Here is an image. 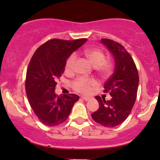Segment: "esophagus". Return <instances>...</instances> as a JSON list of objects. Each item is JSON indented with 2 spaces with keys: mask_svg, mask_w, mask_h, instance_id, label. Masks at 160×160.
<instances>
[{
  "mask_svg": "<svg viewBox=\"0 0 160 160\" xmlns=\"http://www.w3.org/2000/svg\"><path fill=\"white\" fill-rule=\"evenodd\" d=\"M81 98H82V99H83V100H84L85 101H89V100L90 99V98H89V97H84V96H82V97H81Z\"/></svg>",
  "mask_w": 160,
  "mask_h": 160,
  "instance_id": "obj_1",
  "label": "esophagus"
}]
</instances>
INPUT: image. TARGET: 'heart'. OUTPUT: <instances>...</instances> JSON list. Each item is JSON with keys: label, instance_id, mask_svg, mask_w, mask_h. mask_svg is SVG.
<instances>
[{"label": "heart", "instance_id": "heart-1", "mask_svg": "<svg viewBox=\"0 0 160 160\" xmlns=\"http://www.w3.org/2000/svg\"><path fill=\"white\" fill-rule=\"evenodd\" d=\"M85 55L89 59L92 64L97 67L98 72L102 77H106L111 73L113 70V65L111 61L105 60V55L104 52L98 48H90L84 51ZM77 56L72 53L67 59L66 62L65 68L67 71H72L73 69ZM97 85L96 80L93 79H88L85 77H78L72 83V87L74 90L78 93H89L92 87Z\"/></svg>", "mask_w": 160, "mask_h": 160}]
</instances>
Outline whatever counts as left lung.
<instances>
[{"mask_svg": "<svg viewBox=\"0 0 160 160\" xmlns=\"http://www.w3.org/2000/svg\"><path fill=\"white\" fill-rule=\"evenodd\" d=\"M101 42L112 53L115 62L114 72L104 85V93L109 92L112 98L105 101L95 97L99 108L91 116L97 123L112 128L129 115L136 100L139 78L135 62L123 46L108 38H101Z\"/></svg>", "mask_w": 160, "mask_h": 160, "instance_id": "8db88e82", "label": "left lung"}]
</instances>
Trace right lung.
<instances>
[{
  "mask_svg": "<svg viewBox=\"0 0 160 160\" xmlns=\"http://www.w3.org/2000/svg\"><path fill=\"white\" fill-rule=\"evenodd\" d=\"M87 38L62 40L52 38L40 46L31 59L26 72L25 91L34 113L47 126L63 123L79 96L70 93L57 96L56 80L65 70L67 59Z\"/></svg>",
  "mask_w": 160,
  "mask_h": 160,
  "instance_id": "obj_1",
  "label": "right lung"
}]
</instances>
